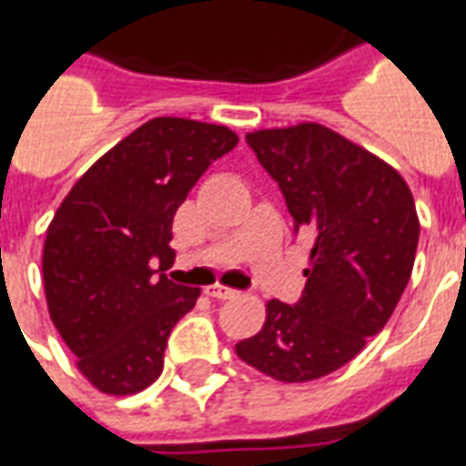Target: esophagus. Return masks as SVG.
I'll return each mask as SVG.
<instances>
[{
  "label": "esophagus",
  "mask_w": 466,
  "mask_h": 466,
  "mask_svg": "<svg viewBox=\"0 0 466 466\" xmlns=\"http://www.w3.org/2000/svg\"><path fill=\"white\" fill-rule=\"evenodd\" d=\"M209 298H218V300H232V298H237L239 293L234 289H227V286H209L208 290H205Z\"/></svg>",
  "instance_id": "esophagus-1"
}]
</instances>
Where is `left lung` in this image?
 I'll return each instance as SVG.
<instances>
[{"label":"left lung","instance_id":"1","mask_svg":"<svg viewBox=\"0 0 466 466\" xmlns=\"http://www.w3.org/2000/svg\"><path fill=\"white\" fill-rule=\"evenodd\" d=\"M247 144L310 244V268L296 303L271 300L264 328L234 350L276 381H312L354 360L396 310L420 237L413 195L389 163L319 124L254 131Z\"/></svg>","mask_w":466,"mask_h":466}]
</instances>
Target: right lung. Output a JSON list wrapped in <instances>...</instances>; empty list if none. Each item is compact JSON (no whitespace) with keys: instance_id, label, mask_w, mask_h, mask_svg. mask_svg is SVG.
<instances>
[{"instance_id":"obj_1","label":"right lung","mask_w":466,"mask_h":466,"mask_svg":"<svg viewBox=\"0 0 466 466\" xmlns=\"http://www.w3.org/2000/svg\"><path fill=\"white\" fill-rule=\"evenodd\" d=\"M237 141L227 127L156 116L60 202L46 232V300L77 369L99 390L127 396L161 376L170 329L200 298V289L161 273L176 257L173 218Z\"/></svg>"}]
</instances>
